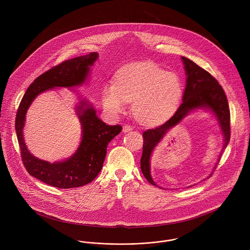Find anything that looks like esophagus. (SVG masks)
<instances>
[{"label":"esophagus","mask_w":250,"mask_h":250,"mask_svg":"<svg viewBox=\"0 0 250 250\" xmlns=\"http://www.w3.org/2000/svg\"><path fill=\"white\" fill-rule=\"evenodd\" d=\"M131 130H132V126L128 125H125L123 126V132L124 133H126V132H129Z\"/></svg>","instance_id":"esophagus-1"}]
</instances>
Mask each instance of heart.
<instances>
[{
    "label": "heart",
    "mask_w": 250,
    "mask_h": 250,
    "mask_svg": "<svg viewBox=\"0 0 250 250\" xmlns=\"http://www.w3.org/2000/svg\"><path fill=\"white\" fill-rule=\"evenodd\" d=\"M101 95L108 114L118 116L125 111L127 102L133 101L135 117L143 124L155 125L176 110L183 85L177 74L166 72L155 63L143 62L120 71L115 84H105Z\"/></svg>",
    "instance_id": "heart-1"
}]
</instances>
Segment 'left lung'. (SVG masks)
Instances as JSON below:
<instances>
[{
  "label": "left lung",
  "mask_w": 250,
  "mask_h": 250,
  "mask_svg": "<svg viewBox=\"0 0 250 250\" xmlns=\"http://www.w3.org/2000/svg\"><path fill=\"white\" fill-rule=\"evenodd\" d=\"M181 59L183 61L187 75L183 103L180 105L173 116L167 120L166 123L153 129L144 131L143 134V148L141 168L144 177L155 187L158 186L155 184L151 175L150 161L152 154L157 144L165 137L167 131L176 126L191 112L200 108H205L211 111L217 121L223 135V146L213 171L215 169V167L219 162L221 155L230 139V114L224 90L209 72L204 70L194 62L186 57H181ZM212 173L208 177H210Z\"/></svg>",
  "instance_id": "left-lung-1"
}]
</instances>
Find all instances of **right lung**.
Listing matches in <instances>:
<instances>
[{"mask_svg":"<svg viewBox=\"0 0 250 250\" xmlns=\"http://www.w3.org/2000/svg\"><path fill=\"white\" fill-rule=\"evenodd\" d=\"M97 58L98 53L92 52L64 61L43 73L29 86L17 111L15 127L24 167L32 176L51 187L67 189L91 183L103 167L107 144L119 134L122 126L106 125L96 115L90 102L81 97L75 107L83 130L81 143L70 157L50 163L31 154L26 146L23 128L27 110L36 96L45 91L83 85Z\"/></svg>","mask_w":250,"mask_h":250,"instance_id":"obj_1","label":"right lung"}]
</instances>
